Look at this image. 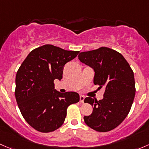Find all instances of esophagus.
<instances>
[{"label": "esophagus", "mask_w": 149, "mask_h": 149, "mask_svg": "<svg viewBox=\"0 0 149 149\" xmlns=\"http://www.w3.org/2000/svg\"><path fill=\"white\" fill-rule=\"evenodd\" d=\"M85 98V96H84V95H80V97H79V100H80V102L83 103Z\"/></svg>", "instance_id": "esophagus-1"}]
</instances>
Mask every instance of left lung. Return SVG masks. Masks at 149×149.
<instances>
[{
  "instance_id": "1",
  "label": "left lung",
  "mask_w": 149,
  "mask_h": 149,
  "mask_svg": "<svg viewBox=\"0 0 149 149\" xmlns=\"http://www.w3.org/2000/svg\"><path fill=\"white\" fill-rule=\"evenodd\" d=\"M81 62L93 69V82L104 87L103 98L97 101L90 97L85 99L93 106L91 115L84 116L85 123L99 132L114 129L126 118L134 100V74L121 54L108 47L81 52Z\"/></svg>"
}]
</instances>
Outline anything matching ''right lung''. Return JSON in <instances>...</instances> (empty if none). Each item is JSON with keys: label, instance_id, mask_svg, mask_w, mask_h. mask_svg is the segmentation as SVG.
I'll use <instances>...</instances> for the list:
<instances>
[{"label": "right lung", "instance_id": "add662e5", "mask_svg": "<svg viewBox=\"0 0 149 149\" xmlns=\"http://www.w3.org/2000/svg\"><path fill=\"white\" fill-rule=\"evenodd\" d=\"M79 52L45 44L31 52L18 69L16 102L23 117L36 131L49 133L58 129L64 123L69 105L79 101L77 93H61L54 83L62 78L64 64Z\"/></svg>", "mask_w": 149, "mask_h": 149}]
</instances>
